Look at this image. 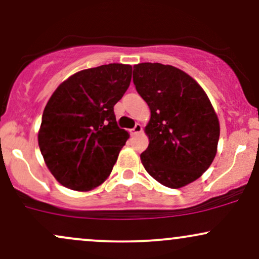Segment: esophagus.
Returning <instances> with one entry per match:
<instances>
[{"instance_id": "34e87169", "label": "esophagus", "mask_w": 259, "mask_h": 259, "mask_svg": "<svg viewBox=\"0 0 259 259\" xmlns=\"http://www.w3.org/2000/svg\"><path fill=\"white\" fill-rule=\"evenodd\" d=\"M142 124H139V123H137L135 127H133L132 130H131V135L132 136H137V135H139V133L142 132Z\"/></svg>"}]
</instances>
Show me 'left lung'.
<instances>
[{"instance_id": "left-lung-1", "label": "left lung", "mask_w": 259, "mask_h": 259, "mask_svg": "<svg viewBox=\"0 0 259 259\" xmlns=\"http://www.w3.org/2000/svg\"><path fill=\"white\" fill-rule=\"evenodd\" d=\"M133 83L150 109L149 138L141 154L144 168L165 187L178 189L207 171L217 154L220 121L207 94L172 65L133 66Z\"/></svg>"}]
</instances>
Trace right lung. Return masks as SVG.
<instances>
[{
  "instance_id": "obj_1",
  "label": "right lung",
  "mask_w": 259,
  "mask_h": 259,
  "mask_svg": "<svg viewBox=\"0 0 259 259\" xmlns=\"http://www.w3.org/2000/svg\"><path fill=\"white\" fill-rule=\"evenodd\" d=\"M131 77V65H100L71 75L51 96L42 115L38 147L48 169L65 188L92 190L111 173L130 138L117 126L114 105Z\"/></svg>"
}]
</instances>
